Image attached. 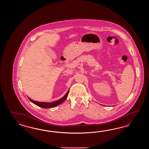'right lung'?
<instances>
[{
	"instance_id": "1",
	"label": "right lung",
	"mask_w": 149,
	"mask_h": 149,
	"mask_svg": "<svg viewBox=\"0 0 149 149\" xmlns=\"http://www.w3.org/2000/svg\"><path fill=\"white\" fill-rule=\"evenodd\" d=\"M69 89L68 90V91L67 92V93L65 94V95L62 98H61L60 100L56 101L54 102H52V103H47V102H39L31 100V98L28 97L29 100L30 101L32 102L33 103H34L35 104L37 105V106H39L41 108H45V109H47V108H54L56 107L57 105L61 104L62 103H63L66 99H67V96L69 94Z\"/></svg>"
}]
</instances>
